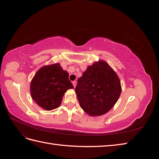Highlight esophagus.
Listing matches in <instances>:
<instances>
[{
  "label": "esophagus",
  "mask_w": 159,
  "mask_h": 159,
  "mask_svg": "<svg viewBox=\"0 0 159 159\" xmlns=\"http://www.w3.org/2000/svg\"><path fill=\"white\" fill-rule=\"evenodd\" d=\"M72 84H73V85H74V87L75 88V86H76V84H77V82L75 81H73V82H72Z\"/></svg>",
  "instance_id": "obj_1"
}]
</instances>
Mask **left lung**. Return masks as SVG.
I'll list each match as a JSON object with an SVG mask.
<instances>
[{
	"instance_id": "8db88e82",
	"label": "left lung",
	"mask_w": 159,
	"mask_h": 159,
	"mask_svg": "<svg viewBox=\"0 0 159 159\" xmlns=\"http://www.w3.org/2000/svg\"><path fill=\"white\" fill-rule=\"evenodd\" d=\"M75 91L84 111L91 116H99L113 107L121 88L116 73L106 62L99 61L84 72Z\"/></svg>"
}]
</instances>
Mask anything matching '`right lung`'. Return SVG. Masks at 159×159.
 Segmentation results:
<instances>
[{
    "instance_id": "1",
    "label": "right lung",
    "mask_w": 159,
    "mask_h": 159,
    "mask_svg": "<svg viewBox=\"0 0 159 159\" xmlns=\"http://www.w3.org/2000/svg\"><path fill=\"white\" fill-rule=\"evenodd\" d=\"M69 75L59 64L42 67L30 84L31 96L38 105L47 111L58 107L66 91L74 88Z\"/></svg>"
}]
</instances>
